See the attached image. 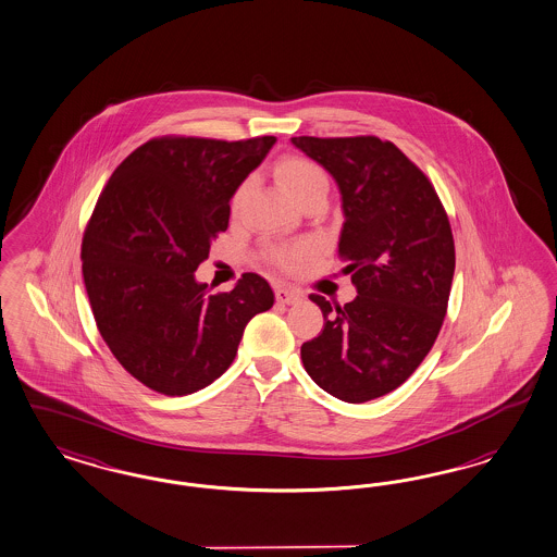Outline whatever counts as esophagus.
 <instances>
[{
    "mask_svg": "<svg viewBox=\"0 0 557 557\" xmlns=\"http://www.w3.org/2000/svg\"><path fill=\"white\" fill-rule=\"evenodd\" d=\"M275 300L280 305H296L302 300V292L294 288H277L275 289Z\"/></svg>",
    "mask_w": 557,
    "mask_h": 557,
    "instance_id": "34e87169",
    "label": "esophagus"
}]
</instances>
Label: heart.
I'll return each instance as SVG.
<instances>
[{"instance_id": "heart-1", "label": "heart", "mask_w": 557, "mask_h": 557, "mask_svg": "<svg viewBox=\"0 0 557 557\" xmlns=\"http://www.w3.org/2000/svg\"><path fill=\"white\" fill-rule=\"evenodd\" d=\"M277 176L296 201L310 197V195H317V193L326 195V189H329V178H326L323 166H319L317 162H312L308 158H300V156H292L284 162H280ZM247 189H249V181H245L238 187V191L234 195V203H238L245 197ZM307 252V245H294V247L275 250L273 259L277 261V265H282L284 269H296L302 263Z\"/></svg>"}]
</instances>
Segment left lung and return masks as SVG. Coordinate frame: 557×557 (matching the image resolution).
I'll return each instance as SVG.
<instances>
[{
  "label": "left lung",
  "mask_w": 557,
  "mask_h": 557,
  "mask_svg": "<svg viewBox=\"0 0 557 557\" xmlns=\"http://www.w3.org/2000/svg\"><path fill=\"white\" fill-rule=\"evenodd\" d=\"M337 183L339 259L358 296L333 307L319 294L323 331L302 344L308 376L346 404L404 384L434 346L455 275V240L425 174L379 137H292Z\"/></svg>",
  "instance_id": "left-lung-1"
}]
</instances>
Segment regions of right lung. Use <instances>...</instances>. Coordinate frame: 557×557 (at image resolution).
I'll list each match as a JSON object with an SVG mask.
<instances>
[{"mask_svg":"<svg viewBox=\"0 0 557 557\" xmlns=\"http://www.w3.org/2000/svg\"><path fill=\"white\" fill-rule=\"evenodd\" d=\"M273 144V135L152 139L98 197L82 240L92 314L119 364L162 395H189L222 376L247 323L273 307L257 273L213 296L195 280L211 240L228 228L232 195Z\"/></svg>","mask_w":557,"mask_h":557,"instance_id":"right-lung-1","label":"right lung"}]
</instances>
